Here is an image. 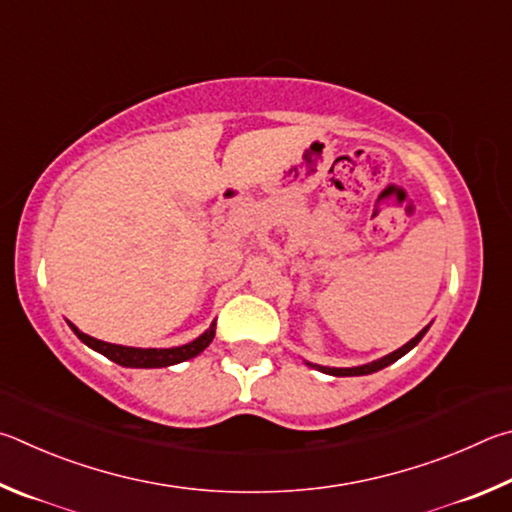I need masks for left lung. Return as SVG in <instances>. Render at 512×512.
Masks as SVG:
<instances>
[{
  "label": "left lung",
  "instance_id": "obj_1",
  "mask_svg": "<svg viewBox=\"0 0 512 512\" xmlns=\"http://www.w3.org/2000/svg\"><path fill=\"white\" fill-rule=\"evenodd\" d=\"M429 326H432V324H429ZM429 326H425L423 330H420V333H418L414 339H409V342H407L405 346H400L398 351L384 355V357H380V360H375V362L362 364V366H353V369H337V366H321V364H312V362H306V364L310 366V369H317V371L326 373V375H335V378H351V375H369V373H375V371L384 369V366L398 362L402 355H407V353L411 351V348H414V346L420 342V339L425 337Z\"/></svg>",
  "mask_w": 512,
  "mask_h": 512
}]
</instances>
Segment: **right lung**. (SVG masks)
<instances>
[{
	"mask_svg": "<svg viewBox=\"0 0 512 512\" xmlns=\"http://www.w3.org/2000/svg\"><path fill=\"white\" fill-rule=\"evenodd\" d=\"M69 328L74 330V335L80 339V342L87 344L89 348H94L96 353L105 355L107 360H112L121 366H128V369H161V366H173L179 362L191 360V357L200 355L206 346L213 342L215 337V321L204 330V333L188 342L184 346H175V348H134V346H121V344H110V342H101V339L89 337L85 333L67 321Z\"/></svg>",
	"mask_w": 512,
	"mask_h": 512,
	"instance_id": "add662e5",
	"label": "right lung"
}]
</instances>
